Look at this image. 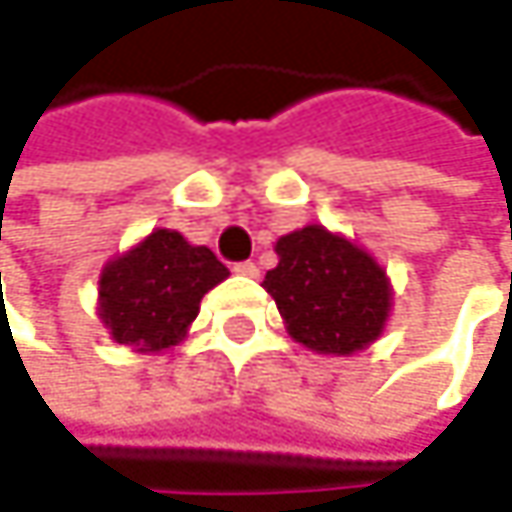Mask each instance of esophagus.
Listing matches in <instances>:
<instances>
[{
  "mask_svg": "<svg viewBox=\"0 0 512 512\" xmlns=\"http://www.w3.org/2000/svg\"><path fill=\"white\" fill-rule=\"evenodd\" d=\"M234 272H237V275H243V278H257V275H260V269H257V263H252V260H243V263H234Z\"/></svg>",
  "mask_w": 512,
  "mask_h": 512,
  "instance_id": "esophagus-1",
  "label": "esophagus"
}]
</instances>
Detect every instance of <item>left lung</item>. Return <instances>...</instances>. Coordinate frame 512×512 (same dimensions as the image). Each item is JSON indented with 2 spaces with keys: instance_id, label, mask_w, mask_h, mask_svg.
<instances>
[{
  "instance_id": "left-lung-1",
  "label": "left lung",
  "mask_w": 512,
  "mask_h": 512,
  "mask_svg": "<svg viewBox=\"0 0 512 512\" xmlns=\"http://www.w3.org/2000/svg\"><path fill=\"white\" fill-rule=\"evenodd\" d=\"M278 266L263 287L293 341L323 356H353L370 347L391 311L385 269L341 234L305 225L275 243Z\"/></svg>"
}]
</instances>
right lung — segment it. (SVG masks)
<instances>
[{
	"instance_id": "1",
	"label": "right lung",
	"mask_w": 512,
	"mask_h": 512,
	"mask_svg": "<svg viewBox=\"0 0 512 512\" xmlns=\"http://www.w3.org/2000/svg\"><path fill=\"white\" fill-rule=\"evenodd\" d=\"M231 272L207 246L156 228L100 272L97 314L112 341L136 353H159L183 341L201 299Z\"/></svg>"
}]
</instances>
